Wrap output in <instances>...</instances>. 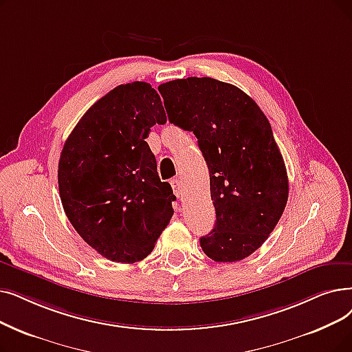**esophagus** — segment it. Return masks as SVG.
<instances>
[{
	"mask_svg": "<svg viewBox=\"0 0 352 352\" xmlns=\"http://www.w3.org/2000/svg\"><path fill=\"white\" fill-rule=\"evenodd\" d=\"M171 187H173L174 194L179 198L182 195V192H181V181L178 178H173L171 179Z\"/></svg>",
	"mask_w": 352,
	"mask_h": 352,
	"instance_id": "esophagus-1",
	"label": "esophagus"
}]
</instances>
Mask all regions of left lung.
<instances>
[{
	"label": "left lung",
	"mask_w": 352,
	"mask_h": 352,
	"mask_svg": "<svg viewBox=\"0 0 352 352\" xmlns=\"http://www.w3.org/2000/svg\"><path fill=\"white\" fill-rule=\"evenodd\" d=\"M171 124L192 132L207 162L216 224L200 239L216 262H239L266 241L287 203L286 166L257 103L211 78L158 86Z\"/></svg>",
	"instance_id": "1"
}]
</instances>
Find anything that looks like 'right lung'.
I'll return each instance as SVG.
<instances>
[{
	"mask_svg": "<svg viewBox=\"0 0 352 352\" xmlns=\"http://www.w3.org/2000/svg\"><path fill=\"white\" fill-rule=\"evenodd\" d=\"M165 122L149 83L119 85L82 116L62 149L57 177L66 216L112 262L145 258L174 214L175 195L145 141Z\"/></svg>",
	"mask_w": 352,
	"mask_h": 352,
	"instance_id": "obj_1",
	"label": "right lung"
}]
</instances>
